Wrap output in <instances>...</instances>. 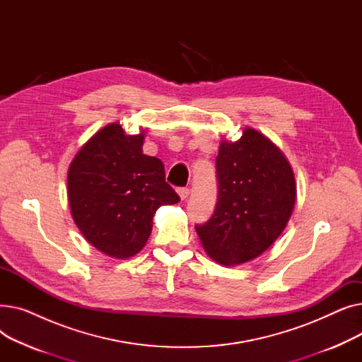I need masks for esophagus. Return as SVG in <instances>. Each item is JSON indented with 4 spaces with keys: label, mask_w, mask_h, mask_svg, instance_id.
<instances>
[{
    "label": "esophagus",
    "mask_w": 362,
    "mask_h": 362,
    "mask_svg": "<svg viewBox=\"0 0 362 362\" xmlns=\"http://www.w3.org/2000/svg\"><path fill=\"white\" fill-rule=\"evenodd\" d=\"M177 194L180 195L182 199H186L189 197V194H191V191H189V187H179Z\"/></svg>",
    "instance_id": "obj_1"
}]
</instances>
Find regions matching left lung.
<instances>
[{
	"label": "left lung",
	"instance_id": "1",
	"mask_svg": "<svg viewBox=\"0 0 362 362\" xmlns=\"http://www.w3.org/2000/svg\"><path fill=\"white\" fill-rule=\"evenodd\" d=\"M216 167V210L195 229L208 255L236 265L261 255L286 227L295 176L279 148L254 129H245L236 142L223 141Z\"/></svg>",
	"mask_w": 362,
	"mask_h": 362
}]
</instances>
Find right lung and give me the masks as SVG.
Instances as JSON below:
<instances>
[{
  "mask_svg": "<svg viewBox=\"0 0 362 362\" xmlns=\"http://www.w3.org/2000/svg\"><path fill=\"white\" fill-rule=\"evenodd\" d=\"M144 133L120 124L101 129L81 148L67 173L73 220L85 239L114 258L138 254L163 205L180 201L165 182L161 160L142 152Z\"/></svg>",
  "mask_w": 362,
  "mask_h": 362,
  "instance_id": "add662e5",
  "label": "right lung"
}]
</instances>
